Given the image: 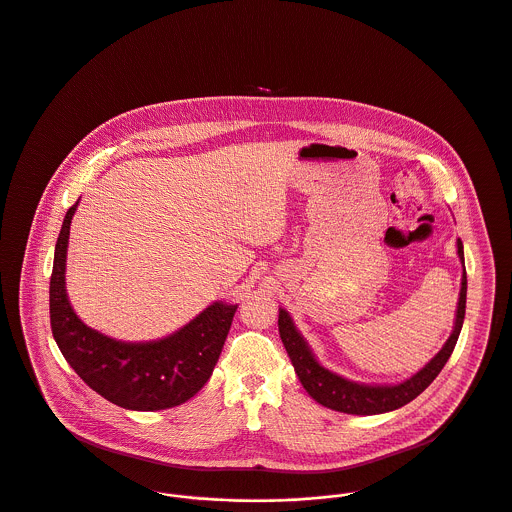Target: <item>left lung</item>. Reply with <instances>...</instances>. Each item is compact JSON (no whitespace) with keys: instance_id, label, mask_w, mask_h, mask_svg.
I'll list each match as a JSON object with an SVG mask.
<instances>
[{"instance_id":"8db88e82","label":"left lung","mask_w":512,"mask_h":512,"mask_svg":"<svg viewBox=\"0 0 512 512\" xmlns=\"http://www.w3.org/2000/svg\"><path fill=\"white\" fill-rule=\"evenodd\" d=\"M457 255L463 265V277H461V293H459L457 315H455L451 337L447 339L443 349L421 371H417L413 377L401 383H393V385L359 383L323 367L317 361L307 339L295 327L291 315L283 307H279V335L305 391L319 405L339 413H347V415H381V413L401 409L413 399H417L447 365L463 329L465 307H467V271H465V251H463L461 239H457Z\"/></svg>"}]
</instances>
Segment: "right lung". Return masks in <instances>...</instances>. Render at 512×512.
I'll use <instances>...</instances> for the list:
<instances>
[{
	"label": "right lung",
	"mask_w": 512,
	"mask_h": 512,
	"mask_svg": "<svg viewBox=\"0 0 512 512\" xmlns=\"http://www.w3.org/2000/svg\"><path fill=\"white\" fill-rule=\"evenodd\" d=\"M79 199L63 217L49 281L53 339L69 367L109 403L129 411H161L189 401L209 381L237 305L215 301L175 333L157 341H119L87 327L65 289L69 225Z\"/></svg>",
	"instance_id": "add662e5"
}]
</instances>
